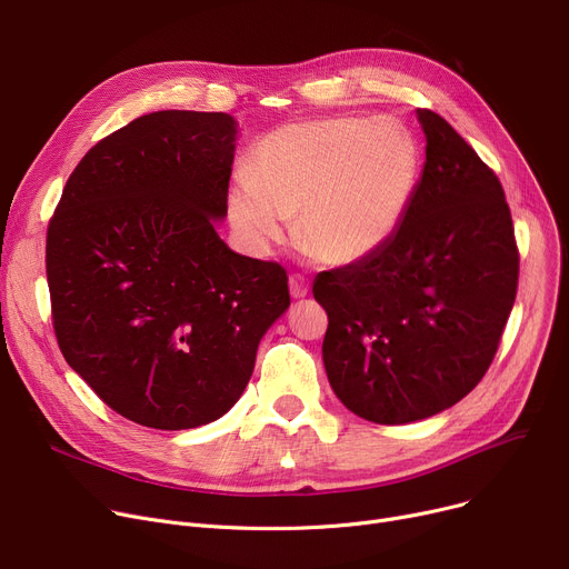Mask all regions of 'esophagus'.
<instances>
[{
	"label": "esophagus",
	"instance_id": "esophagus-1",
	"mask_svg": "<svg viewBox=\"0 0 569 569\" xmlns=\"http://www.w3.org/2000/svg\"><path fill=\"white\" fill-rule=\"evenodd\" d=\"M309 279L305 274H290V295L292 297H307L309 295Z\"/></svg>",
	"mask_w": 569,
	"mask_h": 569
}]
</instances>
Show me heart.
<instances>
[{
    "label": "heart",
    "instance_id": "heart-1",
    "mask_svg": "<svg viewBox=\"0 0 569 569\" xmlns=\"http://www.w3.org/2000/svg\"><path fill=\"white\" fill-rule=\"evenodd\" d=\"M419 176V143L398 121H301L256 146L251 178L236 180L229 210L258 247L283 240L288 217L301 213L305 247L327 264H350L398 231Z\"/></svg>",
    "mask_w": 569,
    "mask_h": 569
}]
</instances>
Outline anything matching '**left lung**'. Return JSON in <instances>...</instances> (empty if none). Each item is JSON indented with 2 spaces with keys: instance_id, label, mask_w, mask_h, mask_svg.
<instances>
[{
  "instance_id": "8db88e82",
  "label": "left lung",
  "mask_w": 569,
  "mask_h": 569,
  "mask_svg": "<svg viewBox=\"0 0 569 569\" xmlns=\"http://www.w3.org/2000/svg\"><path fill=\"white\" fill-rule=\"evenodd\" d=\"M426 164L398 231L375 253L320 272L329 385L372 423L428 419L495 361L519 249L501 180L439 113L419 109Z\"/></svg>"
}]
</instances>
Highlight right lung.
Here are the masks:
<instances>
[{"instance_id": "add662e5", "label": "right lung", "mask_w": 569, "mask_h": 569, "mask_svg": "<svg viewBox=\"0 0 569 569\" xmlns=\"http://www.w3.org/2000/svg\"><path fill=\"white\" fill-rule=\"evenodd\" d=\"M236 121L153 111L100 139L70 173L48 226L57 343L93 393L156 430L229 411L262 333L290 307L274 260L226 247Z\"/></svg>"}]
</instances>
